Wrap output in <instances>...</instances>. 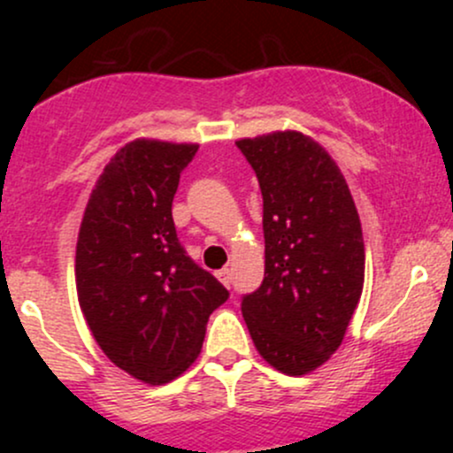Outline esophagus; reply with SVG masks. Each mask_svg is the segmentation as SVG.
I'll list each match as a JSON object with an SVG mask.
<instances>
[{
	"mask_svg": "<svg viewBox=\"0 0 453 453\" xmlns=\"http://www.w3.org/2000/svg\"><path fill=\"white\" fill-rule=\"evenodd\" d=\"M217 278H219V280L223 282V285L230 287V282H232V272H230V269H227V267L219 269V272H217Z\"/></svg>",
	"mask_w": 453,
	"mask_h": 453,
	"instance_id": "obj_1",
	"label": "esophagus"
}]
</instances>
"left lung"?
Returning a JSON list of instances; mask_svg holds the SVG:
<instances>
[{
    "label": "left lung",
    "mask_w": 453,
    "mask_h": 453,
    "mask_svg": "<svg viewBox=\"0 0 453 453\" xmlns=\"http://www.w3.org/2000/svg\"><path fill=\"white\" fill-rule=\"evenodd\" d=\"M263 193L265 278L241 303L260 357L289 377L340 349L364 289V236L344 175L300 131L236 140Z\"/></svg>",
    "instance_id": "8db88e82"
}]
</instances>
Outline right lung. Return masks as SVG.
<instances>
[{"label": "right lung", "mask_w": 453, "mask_h": 453, "mask_svg": "<svg viewBox=\"0 0 453 453\" xmlns=\"http://www.w3.org/2000/svg\"><path fill=\"white\" fill-rule=\"evenodd\" d=\"M199 144L134 140L96 181L76 243V294L103 353L162 386L199 357L227 289L177 239L173 197Z\"/></svg>", "instance_id": "obj_1"}]
</instances>
